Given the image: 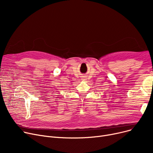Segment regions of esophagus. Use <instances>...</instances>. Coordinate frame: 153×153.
<instances>
[{
  "label": "esophagus",
  "instance_id": "1",
  "mask_svg": "<svg viewBox=\"0 0 153 153\" xmlns=\"http://www.w3.org/2000/svg\"><path fill=\"white\" fill-rule=\"evenodd\" d=\"M86 77H87L86 76H83L82 77V81H86V79H87Z\"/></svg>",
  "mask_w": 153,
  "mask_h": 153
}]
</instances>
